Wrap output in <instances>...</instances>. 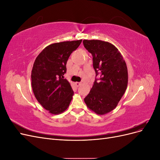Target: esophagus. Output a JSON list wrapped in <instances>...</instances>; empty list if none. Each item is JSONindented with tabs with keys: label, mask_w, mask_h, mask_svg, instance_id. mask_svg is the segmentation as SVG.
Instances as JSON below:
<instances>
[{
	"label": "esophagus",
	"mask_w": 160,
	"mask_h": 160,
	"mask_svg": "<svg viewBox=\"0 0 160 160\" xmlns=\"http://www.w3.org/2000/svg\"><path fill=\"white\" fill-rule=\"evenodd\" d=\"M75 84V86L77 87V88H79V86H81L82 85V83H80V82H76Z\"/></svg>",
	"instance_id": "34e87169"
}]
</instances>
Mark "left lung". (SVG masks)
I'll list each match as a JSON object with an SVG mask.
<instances>
[{
	"label": "left lung",
	"mask_w": 160,
	"mask_h": 160,
	"mask_svg": "<svg viewBox=\"0 0 160 160\" xmlns=\"http://www.w3.org/2000/svg\"><path fill=\"white\" fill-rule=\"evenodd\" d=\"M83 45L93 56L96 78L85 99L87 106L98 115L113 110L127 89L128 68L118 49L108 42L83 40ZM100 75L99 78H97Z\"/></svg>",
	"instance_id": "1"
}]
</instances>
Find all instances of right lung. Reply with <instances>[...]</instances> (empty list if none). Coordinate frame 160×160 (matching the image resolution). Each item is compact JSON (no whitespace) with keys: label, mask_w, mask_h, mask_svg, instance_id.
Wrapping results in <instances>:
<instances>
[{"label":"right lung","mask_w":160,"mask_h":160,"mask_svg":"<svg viewBox=\"0 0 160 160\" xmlns=\"http://www.w3.org/2000/svg\"><path fill=\"white\" fill-rule=\"evenodd\" d=\"M82 40L65 41L45 47L37 56L31 72V84L37 100L52 114L65 111L74 92L64 79L66 64Z\"/></svg>","instance_id":"right-lung-1"}]
</instances>
